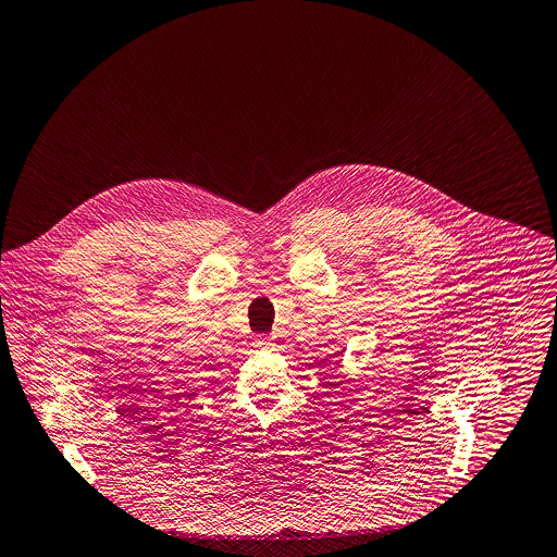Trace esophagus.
I'll list each match as a JSON object with an SVG mask.
<instances>
[{
	"label": "esophagus",
	"mask_w": 557,
	"mask_h": 557,
	"mask_svg": "<svg viewBox=\"0 0 557 557\" xmlns=\"http://www.w3.org/2000/svg\"><path fill=\"white\" fill-rule=\"evenodd\" d=\"M256 347H260V349H271V347H273V336H260V338L256 341Z\"/></svg>",
	"instance_id": "1"
}]
</instances>
